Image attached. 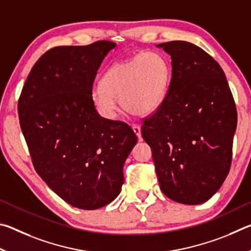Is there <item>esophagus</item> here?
I'll return each instance as SVG.
<instances>
[{
	"label": "esophagus",
	"instance_id": "obj_1",
	"mask_svg": "<svg viewBox=\"0 0 251 251\" xmlns=\"http://www.w3.org/2000/svg\"><path fill=\"white\" fill-rule=\"evenodd\" d=\"M133 130L134 133L137 135V137L141 139L142 138V130H141V126L139 125H133Z\"/></svg>",
	"mask_w": 251,
	"mask_h": 251
}]
</instances>
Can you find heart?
Listing matches in <instances>:
<instances>
[{"instance_id":"heart-1","label":"heart","mask_w":251,"mask_h":251,"mask_svg":"<svg viewBox=\"0 0 251 251\" xmlns=\"http://www.w3.org/2000/svg\"><path fill=\"white\" fill-rule=\"evenodd\" d=\"M169 62L158 53H141L114 63L104 74L100 85L93 87V104L101 116L117 115V100L126 112L147 115L163 103L171 82Z\"/></svg>"}]
</instances>
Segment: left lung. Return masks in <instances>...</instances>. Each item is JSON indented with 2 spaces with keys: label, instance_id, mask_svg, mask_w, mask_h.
Here are the masks:
<instances>
[{
  "label": "left lung",
  "instance_id": "8db88e82",
  "mask_svg": "<svg viewBox=\"0 0 251 251\" xmlns=\"http://www.w3.org/2000/svg\"><path fill=\"white\" fill-rule=\"evenodd\" d=\"M172 57V79L158 108L144 121L156 175L172 201L199 205L218 192L231 165L235 100L224 71L185 41L158 44Z\"/></svg>",
  "mask_w": 251,
  "mask_h": 251
}]
</instances>
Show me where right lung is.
Instances as JSON below:
<instances>
[{"label":"right lung","instance_id":"obj_1","mask_svg":"<svg viewBox=\"0 0 251 251\" xmlns=\"http://www.w3.org/2000/svg\"><path fill=\"white\" fill-rule=\"evenodd\" d=\"M115 46L50 49L32 67L18 104L36 173L79 209L104 207L120 195L124 163L137 143L128 125L101 117L92 101L97 71Z\"/></svg>","mask_w":251,"mask_h":251}]
</instances>
